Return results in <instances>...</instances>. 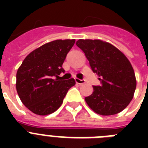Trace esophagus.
<instances>
[{"label":"esophagus","instance_id":"obj_1","mask_svg":"<svg viewBox=\"0 0 148 148\" xmlns=\"http://www.w3.org/2000/svg\"><path fill=\"white\" fill-rule=\"evenodd\" d=\"M75 82H76L77 84H83L85 83V81L81 80V79L79 78H75Z\"/></svg>","mask_w":148,"mask_h":148}]
</instances>
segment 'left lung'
<instances>
[{"label":"left lung","instance_id":"left-lung-1","mask_svg":"<svg viewBox=\"0 0 148 148\" xmlns=\"http://www.w3.org/2000/svg\"><path fill=\"white\" fill-rule=\"evenodd\" d=\"M97 74L101 86H93L86 103L103 116L116 114L133 99L137 85L133 67L126 56L111 44L101 40L80 39L76 42Z\"/></svg>","mask_w":148,"mask_h":148}]
</instances>
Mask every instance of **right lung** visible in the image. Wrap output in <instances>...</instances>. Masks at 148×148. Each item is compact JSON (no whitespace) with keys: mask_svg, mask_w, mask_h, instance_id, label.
Listing matches in <instances>:
<instances>
[{"mask_svg":"<svg viewBox=\"0 0 148 148\" xmlns=\"http://www.w3.org/2000/svg\"><path fill=\"white\" fill-rule=\"evenodd\" d=\"M74 39L55 40L40 46L23 60L16 75V89L24 105L38 115H47L58 110L74 78L60 81L64 72L62 64L74 46Z\"/></svg>","mask_w":148,"mask_h":148,"instance_id":"add662e5","label":"right lung"}]
</instances>
